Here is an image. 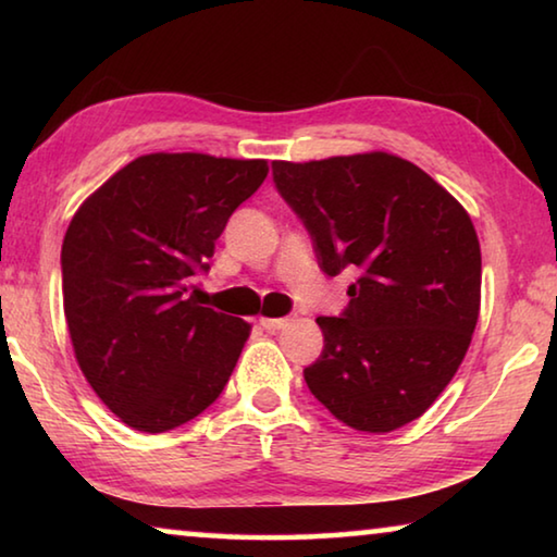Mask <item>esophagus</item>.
<instances>
[{
	"label": "esophagus",
	"instance_id": "esophagus-1",
	"mask_svg": "<svg viewBox=\"0 0 557 557\" xmlns=\"http://www.w3.org/2000/svg\"><path fill=\"white\" fill-rule=\"evenodd\" d=\"M292 324L289 317H282V319H272V317H260V326L265 329V332H280V329H285Z\"/></svg>",
	"mask_w": 557,
	"mask_h": 557
}]
</instances>
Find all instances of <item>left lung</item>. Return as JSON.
I'll return each instance as SVG.
<instances>
[{
	"mask_svg": "<svg viewBox=\"0 0 557 557\" xmlns=\"http://www.w3.org/2000/svg\"><path fill=\"white\" fill-rule=\"evenodd\" d=\"M329 277L358 270L342 317H319L314 398L358 432L418 420L451 375L482 305V250L465 211L420 166L388 152L272 162Z\"/></svg>",
	"mask_w": 557,
	"mask_h": 557,
	"instance_id": "obj_1",
	"label": "left lung"
}]
</instances>
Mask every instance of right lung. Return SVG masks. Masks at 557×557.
Listing matches in <instances>:
<instances>
[{
    "instance_id": "add662e5",
    "label": "right lung",
    "mask_w": 557,
    "mask_h": 557,
    "mask_svg": "<svg viewBox=\"0 0 557 557\" xmlns=\"http://www.w3.org/2000/svg\"><path fill=\"white\" fill-rule=\"evenodd\" d=\"M265 176V159L154 152L75 211L61 248L65 322L83 375L125 425L174 430L228 383L250 324L188 292Z\"/></svg>"
}]
</instances>
